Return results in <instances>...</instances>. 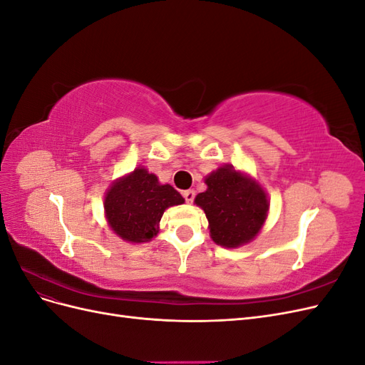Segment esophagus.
Returning <instances> with one entry per match:
<instances>
[{"mask_svg": "<svg viewBox=\"0 0 365 365\" xmlns=\"http://www.w3.org/2000/svg\"><path fill=\"white\" fill-rule=\"evenodd\" d=\"M195 195H196V193H195V190H192V189L182 192V196H184V200H185L187 204H192V202L195 201Z\"/></svg>", "mask_w": 365, "mask_h": 365, "instance_id": "1", "label": "esophagus"}]
</instances>
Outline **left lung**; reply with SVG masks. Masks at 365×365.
Instances as JSON below:
<instances>
[{"label": "left lung", "instance_id": "obj_1", "mask_svg": "<svg viewBox=\"0 0 365 365\" xmlns=\"http://www.w3.org/2000/svg\"><path fill=\"white\" fill-rule=\"evenodd\" d=\"M205 184L195 202L205 212L216 244L236 248L256 237L268 215L262 187L228 165L208 175Z\"/></svg>", "mask_w": 365, "mask_h": 365}]
</instances>
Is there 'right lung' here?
I'll return each instance as SVG.
<instances>
[{"label":"right lung","mask_w":365,"mask_h":365,"mask_svg":"<svg viewBox=\"0 0 365 365\" xmlns=\"http://www.w3.org/2000/svg\"><path fill=\"white\" fill-rule=\"evenodd\" d=\"M184 197L172 185L138 168L111 185L105 197L106 219L115 233L128 242H148L158 233L164 210L180 205Z\"/></svg>","instance_id":"obj_1"}]
</instances>
